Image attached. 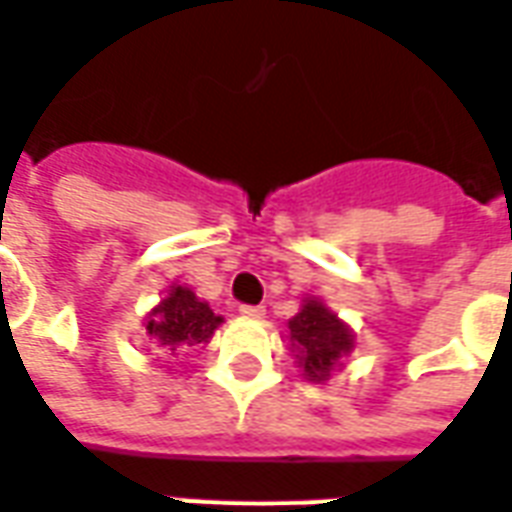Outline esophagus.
I'll return each instance as SVG.
<instances>
[{"instance_id":"obj_1","label":"esophagus","mask_w":512,"mask_h":512,"mask_svg":"<svg viewBox=\"0 0 512 512\" xmlns=\"http://www.w3.org/2000/svg\"><path fill=\"white\" fill-rule=\"evenodd\" d=\"M240 313L242 316H248V319H261L267 308L264 305H240Z\"/></svg>"}]
</instances>
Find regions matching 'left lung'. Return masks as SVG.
I'll use <instances>...</instances> for the list:
<instances>
[{"label": "left lung", "mask_w": 512, "mask_h": 512, "mask_svg": "<svg viewBox=\"0 0 512 512\" xmlns=\"http://www.w3.org/2000/svg\"><path fill=\"white\" fill-rule=\"evenodd\" d=\"M297 360L311 382H324L343 354L352 352L354 338L349 327L324 308L319 300H305L300 313L289 322Z\"/></svg>", "instance_id": "obj_1"}]
</instances>
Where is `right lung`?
<instances>
[{
    "instance_id": "obj_1",
    "label": "right lung",
    "mask_w": 512,
    "mask_h": 512,
    "mask_svg": "<svg viewBox=\"0 0 512 512\" xmlns=\"http://www.w3.org/2000/svg\"><path fill=\"white\" fill-rule=\"evenodd\" d=\"M218 324L220 316L212 313L207 302H201L185 286H174L169 297L149 313L147 333L152 341L166 346L174 354L185 346L210 341Z\"/></svg>"
}]
</instances>
